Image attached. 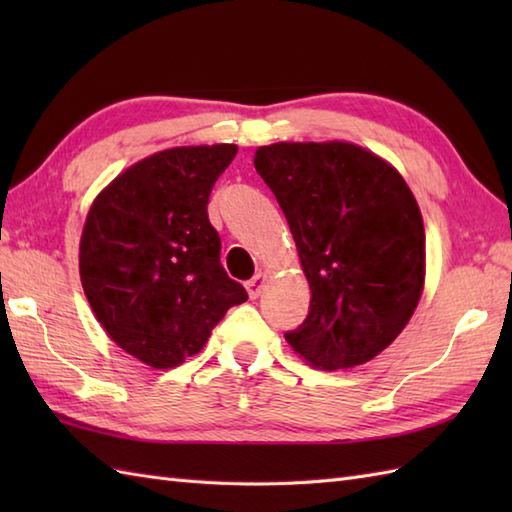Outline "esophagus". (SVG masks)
Segmentation results:
<instances>
[{"instance_id": "esophagus-1", "label": "esophagus", "mask_w": 512, "mask_h": 512, "mask_svg": "<svg viewBox=\"0 0 512 512\" xmlns=\"http://www.w3.org/2000/svg\"><path fill=\"white\" fill-rule=\"evenodd\" d=\"M264 284H266V273H257L253 279L246 281V290H248L250 299H257L259 295H262Z\"/></svg>"}]
</instances>
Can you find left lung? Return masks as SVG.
Returning a JSON list of instances; mask_svg holds the SVG:
<instances>
[{
	"label": "left lung",
	"mask_w": 512,
	"mask_h": 512,
	"mask_svg": "<svg viewBox=\"0 0 512 512\" xmlns=\"http://www.w3.org/2000/svg\"><path fill=\"white\" fill-rule=\"evenodd\" d=\"M255 169L286 215L312 292L286 341L328 372L372 361L422 295L424 226L407 182L350 143L259 147Z\"/></svg>",
	"instance_id": "obj_1"
}]
</instances>
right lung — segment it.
<instances>
[{"label": "right lung", "instance_id": "right-lung-1", "mask_svg": "<svg viewBox=\"0 0 512 512\" xmlns=\"http://www.w3.org/2000/svg\"><path fill=\"white\" fill-rule=\"evenodd\" d=\"M235 154V145L160 151L121 173L85 220V297L112 341L156 369L198 354L226 310L248 299L226 275L206 211Z\"/></svg>", "mask_w": 512, "mask_h": 512}]
</instances>
